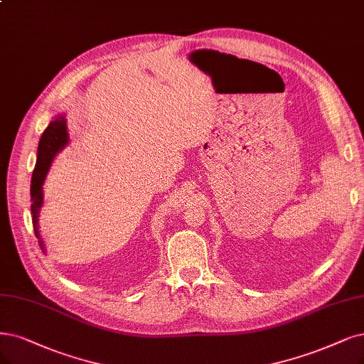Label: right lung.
Returning a JSON list of instances; mask_svg holds the SVG:
<instances>
[{
	"label": "right lung",
	"mask_w": 364,
	"mask_h": 364,
	"mask_svg": "<svg viewBox=\"0 0 364 364\" xmlns=\"http://www.w3.org/2000/svg\"><path fill=\"white\" fill-rule=\"evenodd\" d=\"M69 144V132H67L65 118L58 114L55 119L50 121L37 146V161L31 177V216L36 237L38 238L40 249L45 252V243L38 231V216L40 208L43 205V183L52 165V160Z\"/></svg>",
	"instance_id": "1"
}]
</instances>
